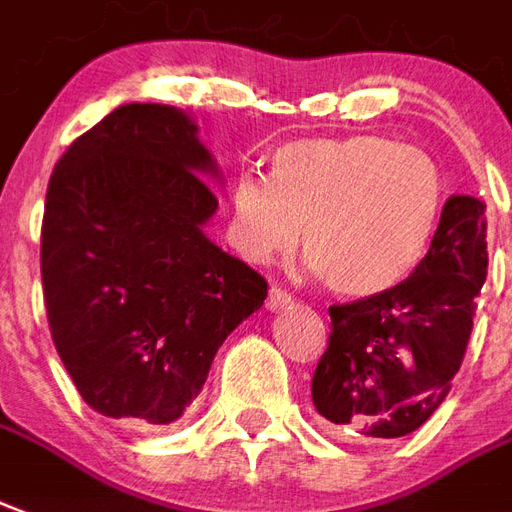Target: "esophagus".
<instances>
[{
	"instance_id": "esophagus-1",
	"label": "esophagus",
	"mask_w": 512,
	"mask_h": 512,
	"mask_svg": "<svg viewBox=\"0 0 512 512\" xmlns=\"http://www.w3.org/2000/svg\"><path fill=\"white\" fill-rule=\"evenodd\" d=\"M293 306V295L282 290V287H271L266 298V309L268 312H279V309H290Z\"/></svg>"
}]
</instances>
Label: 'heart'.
<instances>
[{
	"label": "heart",
	"instance_id": "1",
	"mask_svg": "<svg viewBox=\"0 0 512 512\" xmlns=\"http://www.w3.org/2000/svg\"><path fill=\"white\" fill-rule=\"evenodd\" d=\"M445 181L426 151L380 135L304 138L274 151L268 176L230 187V238L268 263L300 238L333 293L372 298L399 287L429 252Z\"/></svg>",
	"mask_w": 512,
	"mask_h": 512
}]
</instances>
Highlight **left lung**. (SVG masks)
I'll return each instance as SVG.
<instances>
[{"instance_id": "left-lung-1", "label": "left lung", "mask_w": 512, "mask_h": 512, "mask_svg": "<svg viewBox=\"0 0 512 512\" xmlns=\"http://www.w3.org/2000/svg\"><path fill=\"white\" fill-rule=\"evenodd\" d=\"M486 271V203L450 195L429 252L399 287L328 309L333 331L312 377L325 429L358 442L420 429L464 361Z\"/></svg>"}]
</instances>
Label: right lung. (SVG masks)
Here are the masks:
<instances>
[{
	"mask_svg": "<svg viewBox=\"0 0 512 512\" xmlns=\"http://www.w3.org/2000/svg\"><path fill=\"white\" fill-rule=\"evenodd\" d=\"M222 181L195 119L119 105L56 162L40 271L48 325L81 399L105 418L165 426L268 295L263 276L203 233Z\"/></svg>",
	"mask_w": 512,
	"mask_h": 512,
	"instance_id": "add662e5",
	"label": "right lung"
}]
</instances>
